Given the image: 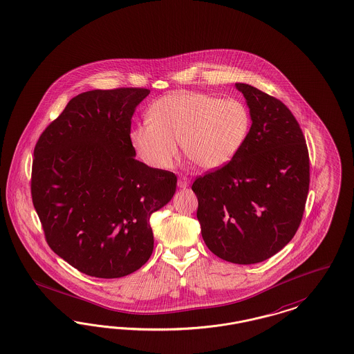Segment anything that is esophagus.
Here are the masks:
<instances>
[{"label":"esophagus","mask_w":354,"mask_h":354,"mask_svg":"<svg viewBox=\"0 0 354 354\" xmlns=\"http://www.w3.org/2000/svg\"><path fill=\"white\" fill-rule=\"evenodd\" d=\"M178 185H179L180 188H187V187L189 185V179H188L185 175H179Z\"/></svg>","instance_id":"obj_1"}]
</instances>
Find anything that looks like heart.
Instances as JSON below:
<instances>
[{
    "instance_id": "1",
    "label": "heart",
    "mask_w": 354,
    "mask_h": 354,
    "mask_svg": "<svg viewBox=\"0 0 354 354\" xmlns=\"http://www.w3.org/2000/svg\"><path fill=\"white\" fill-rule=\"evenodd\" d=\"M251 129V112L238 99L180 91L158 99L147 112V122L134 127L131 142L145 163L170 169L184 156L204 170L226 166L244 147Z\"/></svg>"
}]
</instances>
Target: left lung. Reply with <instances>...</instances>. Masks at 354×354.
<instances>
[{"label":"left lung","mask_w":354,"mask_h":354,"mask_svg":"<svg viewBox=\"0 0 354 354\" xmlns=\"http://www.w3.org/2000/svg\"><path fill=\"white\" fill-rule=\"evenodd\" d=\"M252 125L239 154L197 176V218L207 248L235 264L264 261L289 243L305 212L310 158L305 136L277 97L235 84Z\"/></svg>","instance_id":"obj_1"}]
</instances>
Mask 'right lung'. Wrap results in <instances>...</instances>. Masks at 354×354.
I'll return each instance as SVG.
<instances>
[{
  "label": "right lung",
  "instance_id": "add662e5",
  "mask_svg": "<svg viewBox=\"0 0 354 354\" xmlns=\"http://www.w3.org/2000/svg\"><path fill=\"white\" fill-rule=\"evenodd\" d=\"M149 88L91 90L69 100L34 149L31 197L50 250L91 277L141 268L154 247L150 216L176 175L134 159L131 119Z\"/></svg>",
  "mask_w": 354,
  "mask_h": 354
}]
</instances>
